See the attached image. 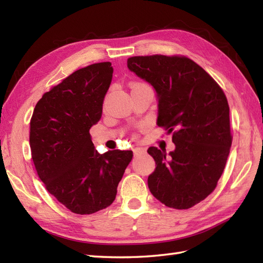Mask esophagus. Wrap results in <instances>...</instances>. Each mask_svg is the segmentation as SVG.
<instances>
[{
    "label": "esophagus",
    "mask_w": 263,
    "mask_h": 263,
    "mask_svg": "<svg viewBox=\"0 0 263 263\" xmlns=\"http://www.w3.org/2000/svg\"><path fill=\"white\" fill-rule=\"evenodd\" d=\"M144 152H146V149L144 148H136V149H133V154H135V156L137 157V156H139V155H141V154H143Z\"/></svg>",
    "instance_id": "esophagus-1"
}]
</instances>
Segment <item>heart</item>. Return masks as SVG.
<instances>
[{
	"label": "heart",
	"mask_w": 263,
	"mask_h": 263,
	"mask_svg": "<svg viewBox=\"0 0 263 263\" xmlns=\"http://www.w3.org/2000/svg\"><path fill=\"white\" fill-rule=\"evenodd\" d=\"M136 86H141V83H136V85L133 86V87H136Z\"/></svg>",
	"instance_id": "1"
}]
</instances>
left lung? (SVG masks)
<instances>
[{
    "mask_svg": "<svg viewBox=\"0 0 263 263\" xmlns=\"http://www.w3.org/2000/svg\"><path fill=\"white\" fill-rule=\"evenodd\" d=\"M130 71L154 87L158 99L157 124L173 132L175 149L150 147L156 170L148 186L161 203L189 209L217 186L232 146L230 106L222 89L185 57H133Z\"/></svg>",
    "mask_w": 263,
    "mask_h": 263,
    "instance_id": "obj_1",
    "label": "left lung"
}]
</instances>
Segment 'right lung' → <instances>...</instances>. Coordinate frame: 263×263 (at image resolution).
<instances>
[{
	"label": "right lung",
	"mask_w": 263,
	"mask_h": 263,
	"mask_svg": "<svg viewBox=\"0 0 263 263\" xmlns=\"http://www.w3.org/2000/svg\"><path fill=\"white\" fill-rule=\"evenodd\" d=\"M113 78L110 62L88 65L43 95L30 121L31 158L59 202L90 215L115 200L131 150H95L89 130L100 120Z\"/></svg>",
	"instance_id": "obj_1"
}]
</instances>
